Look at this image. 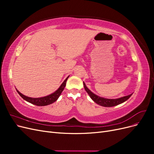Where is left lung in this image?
<instances>
[{
  "instance_id": "1",
  "label": "left lung",
  "mask_w": 154,
  "mask_h": 154,
  "mask_svg": "<svg viewBox=\"0 0 154 154\" xmlns=\"http://www.w3.org/2000/svg\"><path fill=\"white\" fill-rule=\"evenodd\" d=\"M83 86H84V88H85L86 92L88 93V94L89 95L93 101H94L95 103H96L97 104H98L101 106H106V107L114 106L122 103L125 101H127L129 98V97L132 95V94H131L128 95V96L119 97V98H118V99H107V98H104V97H100L96 95L95 94H94V93L91 92L87 87L84 82H83Z\"/></svg>"
}]
</instances>
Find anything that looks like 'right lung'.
<instances>
[{
    "label": "right lung",
    "instance_id": "1",
    "mask_svg": "<svg viewBox=\"0 0 154 154\" xmlns=\"http://www.w3.org/2000/svg\"><path fill=\"white\" fill-rule=\"evenodd\" d=\"M69 76L64 80V82L62 83V84L60 85V87L58 88V90L56 91L53 94L50 95H48L47 96H44L42 97H38V98H34V97H27L24 95H23L22 93H20L18 90H17V92L19 94V95L22 97L23 99L25 100L26 101L29 102V103L37 105V106H45L48 105L51 103H54L56 101L58 100L59 96L61 94V93L63 91L66 85V82L67 80V78Z\"/></svg>",
    "mask_w": 154,
    "mask_h": 154
}]
</instances>
